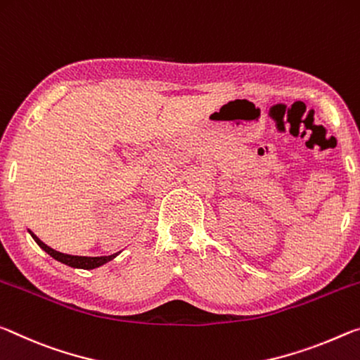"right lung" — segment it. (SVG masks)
Returning <instances> with one entry per match:
<instances>
[{"mask_svg": "<svg viewBox=\"0 0 360 360\" xmlns=\"http://www.w3.org/2000/svg\"><path fill=\"white\" fill-rule=\"evenodd\" d=\"M32 234V238L34 239V243H37L41 249H43L46 253H49V255L54 258V260L60 262L63 264H67V266H72V268H79V269H94V268H98L102 266V264L108 263L113 260V258L117 255V253H113V255H108V257H78V255H68V253H62V252H57L52 249V247L46 245L43 240H41L37 234Z\"/></svg>", "mask_w": 360, "mask_h": 360, "instance_id": "right-lung-1", "label": "right lung"}]
</instances>
